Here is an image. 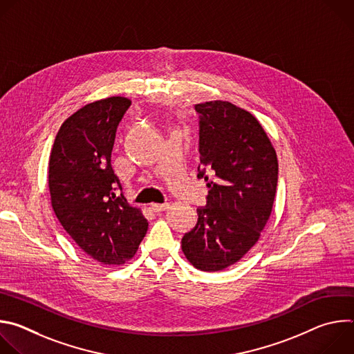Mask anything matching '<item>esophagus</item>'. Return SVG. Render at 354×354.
<instances>
[{
  "mask_svg": "<svg viewBox=\"0 0 354 354\" xmlns=\"http://www.w3.org/2000/svg\"><path fill=\"white\" fill-rule=\"evenodd\" d=\"M169 207V203H153L151 205V209H153L156 213H160V212H164Z\"/></svg>",
  "mask_w": 354,
  "mask_h": 354,
  "instance_id": "esophagus-1",
  "label": "esophagus"
}]
</instances>
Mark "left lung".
<instances>
[{
  "label": "left lung",
  "mask_w": 354,
  "mask_h": 354,
  "mask_svg": "<svg viewBox=\"0 0 354 354\" xmlns=\"http://www.w3.org/2000/svg\"><path fill=\"white\" fill-rule=\"evenodd\" d=\"M198 116L197 178L209 180L207 205L182 238L187 261L217 272L238 262L265 228L276 196L279 164L261 123L224 100L194 105Z\"/></svg>",
  "instance_id": "1"
}]
</instances>
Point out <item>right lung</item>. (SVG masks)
<instances>
[{"instance_id":"right-lung-1","label":"right lung","mask_w":354,"mask_h":354,"mask_svg":"<svg viewBox=\"0 0 354 354\" xmlns=\"http://www.w3.org/2000/svg\"><path fill=\"white\" fill-rule=\"evenodd\" d=\"M131 100L111 96L88 104L60 127L48 161L53 210L75 243L104 265H123L148 223L131 207L112 164L116 130Z\"/></svg>"}]
</instances>
